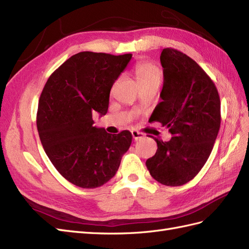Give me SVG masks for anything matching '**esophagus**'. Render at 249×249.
Returning a JSON list of instances; mask_svg holds the SVG:
<instances>
[{"instance_id":"34e87169","label":"esophagus","mask_w":249,"mask_h":249,"mask_svg":"<svg viewBox=\"0 0 249 249\" xmlns=\"http://www.w3.org/2000/svg\"><path fill=\"white\" fill-rule=\"evenodd\" d=\"M131 135H132V138H133V140H135V141H138V140L142 139L144 137V135H143L142 132L137 131V130H132L131 131Z\"/></svg>"}]
</instances>
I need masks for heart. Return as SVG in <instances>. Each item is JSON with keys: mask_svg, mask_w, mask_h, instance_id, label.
<instances>
[{"mask_svg": "<svg viewBox=\"0 0 249 249\" xmlns=\"http://www.w3.org/2000/svg\"><path fill=\"white\" fill-rule=\"evenodd\" d=\"M136 79L139 85L148 84V83H158L161 84L162 72L160 68L155 64L149 62H143L138 64L136 67Z\"/></svg>", "mask_w": 249, "mask_h": 249, "instance_id": "b5f03b06", "label": "heart"}]
</instances>
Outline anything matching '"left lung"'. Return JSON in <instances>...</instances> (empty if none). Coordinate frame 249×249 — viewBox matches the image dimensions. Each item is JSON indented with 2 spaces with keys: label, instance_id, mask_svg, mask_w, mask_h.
<instances>
[{
  "label": "left lung",
  "instance_id": "left-lung-1",
  "mask_svg": "<svg viewBox=\"0 0 249 249\" xmlns=\"http://www.w3.org/2000/svg\"><path fill=\"white\" fill-rule=\"evenodd\" d=\"M164 83L150 122L166 126L168 142L154 138L158 149L146 161L151 177L166 186L186 184L199 174L213 150L221 124L220 97L196 62L179 50L161 53Z\"/></svg>",
  "mask_w": 249,
  "mask_h": 249
}]
</instances>
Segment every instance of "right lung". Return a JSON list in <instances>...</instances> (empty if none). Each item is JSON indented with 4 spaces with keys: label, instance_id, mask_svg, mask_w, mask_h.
<instances>
[{
    "label": "right lung",
    "instance_id": "obj_1",
    "mask_svg": "<svg viewBox=\"0 0 249 249\" xmlns=\"http://www.w3.org/2000/svg\"><path fill=\"white\" fill-rule=\"evenodd\" d=\"M131 56L79 53L64 62L44 86L36 114L41 143L55 169L75 186L104 185L130 147L128 130L111 135L93 126L92 116L106 114L110 89Z\"/></svg>",
    "mask_w": 249,
    "mask_h": 249
}]
</instances>
